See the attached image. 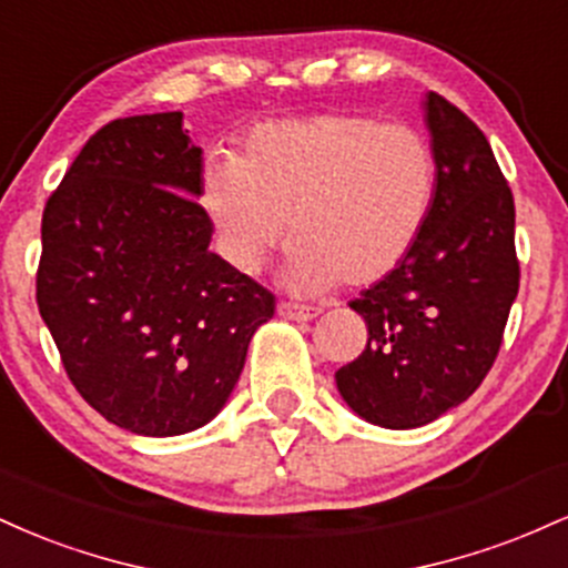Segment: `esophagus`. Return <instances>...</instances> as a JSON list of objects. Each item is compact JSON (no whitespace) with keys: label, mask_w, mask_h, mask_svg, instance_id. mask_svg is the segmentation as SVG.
<instances>
[{"label":"esophagus","mask_w":568,"mask_h":568,"mask_svg":"<svg viewBox=\"0 0 568 568\" xmlns=\"http://www.w3.org/2000/svg\"><path fill=\"white\" fill-rule=\"evenodd\" d=\"M277 312L283 317H288V321H312V317L321 315V306H304V304H296V302H280L277 304Z\"/></svg>","instance_id":"1"}]
</instances>
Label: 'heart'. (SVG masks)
I'll use <instances>...</instances> for the list:
<instances>
[{
    "instance_id": "heart-1",
    "label": "heart",
    "mask_w": 568,
    "mask_h": 568,
    "mask_svg": "<svg viewBox=\"0 0 568 568\" xmlns=\"http://www.w3.org/2000/svg\"><path fill=\"white\" fill-rule=\"evenodd\" d=\"M435 197V154L408 122L328 112L262 125L243 158L211 160L202 205L240 272L262 270L291 230V280L374 285L414 253Z\"/></svg>"
}]
</instances>
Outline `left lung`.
<instances>
[{"label":"left lung","instance_id":"1","mask_svg":"<svg viewBox=\"0 0 568 568\" xmlns=\"http://www.w3.org/2000/svg\"><path fill=\"white\" fill-rule=\"evenodd\" d=\"M435 197L414 253L352 310L368 325L357 361L336 371L371 425H429L467 400L497 361L518 296L515 202L484 130L438 93L425 101Z\"/></svg>","mask_w":568,"mask_h":568}]
</instances>
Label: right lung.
Returning <instances> with one entry per match:
<instances>
[{"label": "right lung", "instance_id": "right-lung-1", "mask_svg": "<svg viewBox=\"0 0 568 568\" xmlns=\"http://www.w3.org/2000/svg\"><path fill=\"white\" fill-rule=\"evenodd\" d=\"M202 149L181 112L98 128L42 213L37 306L69 382L122 429L168 438L219 414L275 296L207 251Z\"/></svg>", "mask_w": 568, "mask_h": 568}]
</instances>
